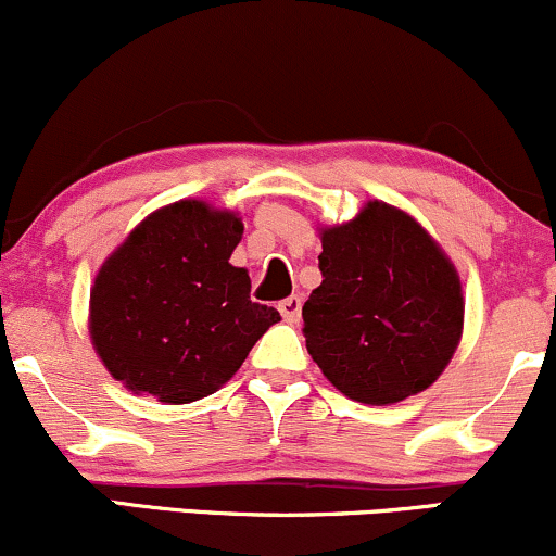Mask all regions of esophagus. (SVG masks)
Here are the masks:
<instances>
[{
  "label": "esophagus",
  "instance_id": "1",
  "mask_svg": "<svg viewBox=\"0 0 556 556\" xmlns=\"http://www.w3.org/2000/svg\"><path fill=\"white\" fill-rule=\"evenodd\" d=\"M300 308H303V298L300 295H290L279 303V314H282L285 321H290V324H295L300 318Z\"/></svg>",
  "mask_w": 556,
  "mask_h": 556
}]
</instances>
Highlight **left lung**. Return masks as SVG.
<instances>
[{
	"instance_id": "8db88e82",
	"label": "left lung",
	"mask_w": 556,
	"mask_h": 556,
	"mask_svg": "<svg viewBox=\"0 0 556 556\" xmlns=\"http://www.w3.org/2000/svg\"><path fill=\"white\" fill-rule=\"evenodd\" d=\"M321 285L303 305L311 358L344 397L394 405L442 376L463 337L455 264L410 214L368 201L318 227Z\"/></svg>"
}]
</instances>
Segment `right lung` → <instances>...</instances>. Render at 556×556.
Here are the masks:
<instances>
[{
    "label": "right lung",
    "mask_w": 556,
    "mask_h": 556,
    "mask_svg": "<svg viewBox=\"0 0 556 556\" xmlns=\"http://www.w3.org/2000/svg\"><path fill=\"white\" fill-rule=\"evenodd\" d=\"M242 216L185 198L156 208L101 264L88 334L132 394L188 405L227 384L279 311L251 300L248 269L229 264Z\"/></svg>",
    "instance_id": "obj_1"
}]
</instances>
